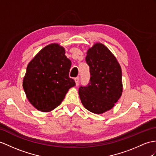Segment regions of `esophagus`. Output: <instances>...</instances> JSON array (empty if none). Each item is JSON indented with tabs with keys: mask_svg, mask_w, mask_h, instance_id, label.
Returning <instances> with one entry per match:
<instances>
[{
	"mask_svg": "<svg viewBox=\"0 0 156 156\" xmlns=\"http://www.w3.org/2000/svg\"><path fill=\"white\" fill-rule=\"evenodd\" d=\"M75 83H76V85H78L79 84V77H76L75 78Z\"/></svg>",
	"mask_w": 156,
	"mask_h": 156,
	"instance_id": "34e87169",
	"label": "esophagus"
}]
</instances>
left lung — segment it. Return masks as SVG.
I'll return each instance as SVG.
<instances>
[{
  "mask_svg": "<svg viewBox=\"0 0 156 156\" xmlns=\"http://www.w3.org/2000/svg\"><path fill=\"white\" fill-rule=\"evenodd\" d=\"M90 82L80 87L79 97L89 111L101 115L111 110L122 94V69L116 57L101 43H95L87 52Z\"/></svg>",
  "mask_w": 156,
  "mask_h": 156,
  "instance_id": "obj_1",
  "label": "left lung"
}]
</instances>
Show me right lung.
Masks as SVG:
<instances>
[{"mask_svg": "<svg viewBox=\"0 0 156 156\" xmlns=\"http://www.w3.org/2000/svg\"><path fill=\"white\" fill-rule=\"evenodd\" d=\"M59 44L45 46L28 64L22 86L29 102L37 110L50 112L62 103L75 85L69 77L71 61Z\"/></svg>", "mask_w": 156, "mask_h": 156, "instance_id": "right-lung-1", "label": "right lung"}]
</instances>
